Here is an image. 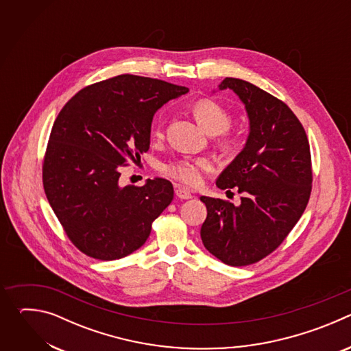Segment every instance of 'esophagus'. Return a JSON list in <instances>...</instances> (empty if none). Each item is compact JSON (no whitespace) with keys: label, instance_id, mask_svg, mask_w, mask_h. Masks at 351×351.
<instances>
[{"label":"esophagus","instance_id":"34e87169","mask_svg":"<svg viewBox=\"0 0 351 351\" xmlns=\"http://www.w3.org/2000/svg\"><path fill=\"white\" fill-rule=\"evenodd\" d=\"M175 194H176L179 198H182V199H189V198H191V197H193V195H191V193H190L189 190L183 189V187H176Z\"/></svg>","mask_w":351,"mask_h":351}]
</instances>
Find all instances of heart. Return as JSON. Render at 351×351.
Returning a JSON list of instances; mask_svg holds the SVG:
<instances>
[{
    "instance_id": "obj_1",
    "label": "heart",
    "mask_w": 351,
    "mask_h": 351,
    "mask_svg": "<svg viewBox=\"0 0 351 351\" xmlns=\"http://www.w3.org/2000/svg\"><path fill=\"white\" fill-rule=\"evenodd\" d=\"M191 112L208 134L219 136V145L225 149H230L234 145V138L226 132L230 126L232 118L230 114L214 99L203 98L191 107ZM156 137H162V125L161 121H157L154 128ZM211 168L207 160H195V158H180L173 160L162 165L161 171L167 176L186 184V186H197L202 182V173Z\"/></svg>"
}]
</instances>
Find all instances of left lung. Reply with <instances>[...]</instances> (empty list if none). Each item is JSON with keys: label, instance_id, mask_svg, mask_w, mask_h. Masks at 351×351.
<instances>
[{"label": "left lung", "instance_id": "1", "mask_svg": "<svg viewBox=\"0 0 351 351\" xmlns=\"http://www.w3.org/2000/svg\"><path fill=\"white\" fill-rule=\"evenodd\" d=\"M244 104L250 132L236 158L217 179L222 190L237 187L240 206L203 195L207 218L199 230L204 247L232 267L254 264L285 240L303 215L311 194L310 144L293 111L263 88L225 77Z\"/></svg>", "mask_w": 351, "mask_h": 351}]
</instances>
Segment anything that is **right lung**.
Here are the masks:
<instances>
[{"label":"right lung","mask_w":351,"mask_h":351,"mask_svg":"<svg viewBox=\"0 0 351 351\" xmlns=\"http://www.w3.org/2000/svg\"><path fill=\"white\" fill-rule=\"evenodd\" d=\"M189 91L164 80L119 75L84 87L58 114L43 164L48 203L88 257L123 258L140 248L171 204L162 178L121 186V167L149 148L154 114Z\"/></svg>","instance_id":"right-lung-1"}]
</instances>
